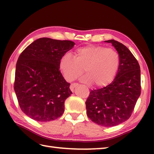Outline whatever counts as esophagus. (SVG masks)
I'll list each match as a JSON object with an SVG mask.
<instances>
[{
    "label": "esophagus",
    "mask_w": 154,
    "mask_h": 154,
    "mask_svg": "<svg viewBox=\"0 0 154 154\" xmlns=\"http://www.w3.org/2000/svg\"><path fill=\"white\" fill-rule=\"evenodd\" d=\"M77 83H72L71 85H70V89H71V91H73V90H74V88L76 87L77 85Z\"/></svg>",
    "instance_id": "34e87169"
}]
</instances>
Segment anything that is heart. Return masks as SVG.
Instances as JSON below:
<instances>
[{
    "label": "heart",
    "instance_id": "b5f03b06",
    "mask_svg": "<svg viewBox=\"0 0 154 154\" xmlns=\"http://www.w3.org/2000/svg\"><path fill=\"white\" fill-rule=\"evenodd\" d=\"M120 57L112 48L98 45H89L78 48L74 57L66 54L60 61V69L67 81L79 78L85 71L82 81L97 87L106 86L116 76L119 70Z\"/></svg>",
    "mask_w": 154,
    "mask_h": 154
}]
</instances>
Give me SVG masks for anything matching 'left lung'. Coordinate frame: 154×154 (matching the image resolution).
<instances>
[{
  "label": "left lung",
  "mask_w": 154,
  "mask_h": 154,
  "mask_svg": "<svg viewBox=\"0 0 154 154\" xmlns=\"http://www.w3.org/2000/svg\"><path fill=\"white\" fill-rule=\"evenodd\" d=\"M104 42L112 44L119 53V70L109 85L91 91L85 104L87 116L93 122L111 127L131 116L141 93V77L138 62L125 45L114 40Z\"/></svg>",
  "instance_id": "left-lung-1"
}]
</instances>
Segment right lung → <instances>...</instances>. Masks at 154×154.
<instances>
[{"label": "right lung", "instance_id": "right-lung-1", "mask_svg": "<svg viewBox=\"0 0 154 154\" xmlns=\"http://www.w3.org/2000/svg\"><path fill=\"white\" fill-rule=\"evenodd\" d=\"M74 45L69 40L42 38L20 55L14 88L21 110L31 119L48 122L63 114L65 100L72 92L60 72V61Z\"/></svg>", "mask_w": 154, "mask_h": 154}]
</instances>
